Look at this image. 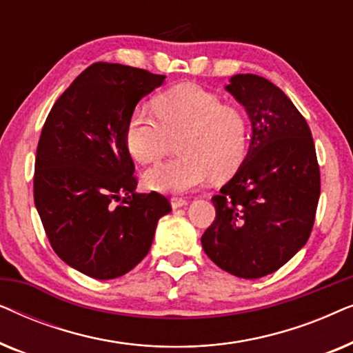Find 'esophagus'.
<instances>
[{"label":"esophagus","mask_w":353,"mask_h":353,"mask_svg":"<svg viewBox=\"0 0 353 353\" xmlns=\"http://www.w3.org/2000/svg\"><path fill=\"white\" fill-rule=\"evenodd\" d=\"M170 204H172L173 209H180V207L188 205V201L183 199V197H172Z\"/></svg>","instance_id":"1"}]
</instances>
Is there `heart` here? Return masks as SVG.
<instances>
[{"mask_svg":"<svg viewBox=\"0 0 353 353\" xmlns=\"http://www.w3.org/2000/svg\"><path fill=\"white\" fill-rule=\"evenodd\" d=\"M156 115L138 108L130 115L125 143L132 156L151 163L167 154L178 138L180 156L149 168L148 188L161 192H188L212 176L228 180L248 154V120L239 109L194 85H181L154 101Z\"/></svg>","mask_w":353,"mask_h":353,"instance_id":"heart-1","label":"heart"}]
</instances>
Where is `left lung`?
Segmentation results:
<instances>
[{
    "label": "left lung",
    "instance_id": "8db88e82",
    "mask_svg": "<svg viewBox=\"0 0 353 353\" xmlns=\"http://www.w3.org/2000/svg\"><path fill=\"white\" fill-rule=\"evenodd\" d=\"M225 90L252 125L248 156L212 197L215 220L201 243L216 267L238 278L276 272L310 238L320 199V167L305 119L263 77L238 74Z\"/></svg>",
    "mask_w": 353,
    "mask_h": 353
}]
</instances>
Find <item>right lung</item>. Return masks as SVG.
I'll list each match as a JSON object with an SVG mask.
<instances>
[{
  "label": "right lung",
  "mask_w": 353,
  "mask_h": 353,
  "mask_svg": "<svg viewBox=\"0 0 353 353\" xmlns=\"http://www.w3.org/2000/svg\"><path fill=\"white\" fill-rule=\"evenodd\" d=\"M165 75L96 62L52 105L35 157L33 199L54 252L80 273L114 279L151 249L165 196L137 192L125 128Z\"/></svg>",
  "instance_id": "1"
}]
</instances>
